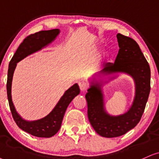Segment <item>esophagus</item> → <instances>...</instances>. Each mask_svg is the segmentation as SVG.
Listing matches in <instances>:
<instances>
[{
    "instance_id": "34e87169",
    "label": "esophagus",
    "mask_w": 159,
    "mask_h": 159,
    "mask_svg": "<svg viewBox=\"0 0 159 159\" xmlns=\"http://www.w3.org/2000/svg\"><path fill=\"white\" fill-rule=\"evenodd\" d=\"M80 88L82 91H85L89 88V85L87 83H84L83 82V83H80Z\"/></svg>"
}]
</instances>
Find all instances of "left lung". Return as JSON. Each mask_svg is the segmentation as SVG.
Returning a JSON list of instances; mask_svg holds the SVG:
<instances>
[{
  "mask_svg": "<svg viewBox=\"0 0 159 159\" xmlns=\"http://www.w3.org/2000/svg\"><path fill=\"white\" fill-rule=\"evenodd\" d=\"M119 50L114 62H107L106 74L125 72L134 77L136 97L132 107L125 114L111 116L104 109L102 94L99 85H92L85 94L88 117L98 134L106 138L124 135L135 127L142 118L150 91V68L134 39L117 34Z\"/></svg>",
  "mask_w": 159,
  "mask_h": 159,
  "instance_id": "8db88e82",
  "label": "left lung"
}]
</instances>
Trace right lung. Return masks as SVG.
I'll list each match as a JSON object with an SVG mask.
<instances>
[{
  "label": "right lung",
  "mask_w": 159,
  "mask_h": 159,
  "mask_svg": "<svg viewBox=\"0 0 159 159\" xmlns=\"http://www.w3.org/2000/svg\"><path fill=\"white\" fill-rule=\"evenodd\" d=\"M59 32H60L59 29H55L48 31H40L27 36L20 45L16 52L11 58L8 69L7 83V97L14 120L21 130H24L25 132L32 136L40 137V138H49L58 132L68 105L72 101V99L80 93L79 86L77 84H74L65 92L64 95L59 101L56 107L45 118L34 121H26L23 120L17 114L11 102V80L17 62L28 56L29 54L40 50L47 44L50 43L57 36Z\"/></svg>",
  "instance_id": "1"
}]
</instances>
